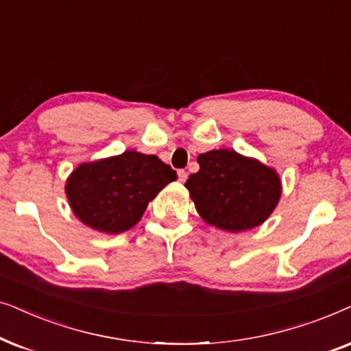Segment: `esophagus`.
<instances>
[{
    "mask_svg": "<svg viewBox=\"0 0 351 351\" xmlns=\"http://www.w3.org/2000/svg\"><path fill=\"white\" fill-rule=\"evenodd\" d=\"M178 180L181 183H184V181L188 180V173H186V170H178Z\"/></svg>",
    "mask_w": 351,
    "mask_h": 351,
    "instance_id": "34e87169",
    "label": "esophagus"
}]
</instances>
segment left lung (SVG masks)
Wrapping results in <instances>:
<instances>
[{
  "mask_svg": "<svg viewBox=\"0 0 351 351\" xmlns=\"http://www.w3.org/2000/svg\"><path fill=\"white\" fill-rule=\"evenodd\" d=\"M199 171L186 181L205 221L224 231H245L269 217L281 195L276 171L232 149L200 154Z\"/></svg>",
  "mask_w": 351,
  "mask_h": 351,
  "instance_id": "left-lung-1",
  "label": "left lung"
}]
</instances>
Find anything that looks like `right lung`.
I'll list each match as a JSON object with an SVG mask.
<instances>
[{"label": "right lung", "instance_id": "obj_1", "mask_svg": "<svg viewBox=\"0 0 351 351\" xmlns=\"http://www.w3.org/2000/svg\"><path fill=\"white\" fill-rule=\"evenodd\" d=\"M176 171L157 156L125 151L120 156L83 163L65 186L73 213L93 230L117 234L134 226L149 200Z\"/></svg>", "mask_w": 351, "mask_h": 351}]
</instances>
